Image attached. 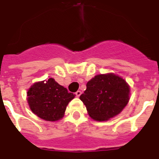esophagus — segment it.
Wrapping results in <instances>:
<instances>
[{
	"instance_id": "1",
	"label": "esophagus",
	"mask_w": 159,
	"mask_h": 159,
	"mask_svg": "<svg viewBox=\"0 0 159 159\" xmlns=\"http://www.w3.org/2000/svg\"><path fill=\"white\" fill-rule=\"evenodd\" d=\"M81 93H81V91L78 90V91H77V92L75 93V95H76V96H77V97H80V95H81Z\"/></svg>"
}]
</instances>
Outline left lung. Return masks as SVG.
<instances>
[{
	"label": "left lung",
	"instance_id": "obj_1",
	"mask_svg": "<svg viewBox=\"0 0 159 159\" xmlns=\"http://www.w3.org/2000/svg\"><path fill=\"white\" fill-rule=\"evenodd\" d=\"M80 95L92 119L108 120L121 112L130 100V86L126 81L113 73L98 75L86 84Z\"/></svg>",
	"mask_w": 159,
	"mask_h": 159
}]
</instances>
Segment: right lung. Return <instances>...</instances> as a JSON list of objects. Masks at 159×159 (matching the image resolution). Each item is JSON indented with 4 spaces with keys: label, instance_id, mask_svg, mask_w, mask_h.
Returning <instances> with one entry per match:
<instances>
[{
    "label": "right lung",
    "instance_id": "add662e5",
    "mask_svg": "<svg viewBox=\"0 0 159 159\" xmlns=\"http://www.w3.org/2000/svg\"><path fill=\"white\" fill-rule=\"evenodd\" d=\"M27 96L29 107L35 115L45 120L56 121L64 116L67 105L75 95L50 78L34 83Z\"/></svg>",
    "mask_w": 159,
    "mask_h": 159
}]
</instances>
